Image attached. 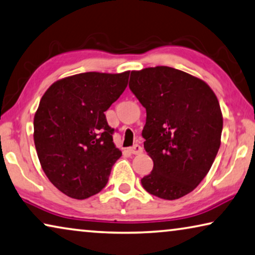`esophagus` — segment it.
I'll return each mask as SVG.
<instances>
[{
  "instance_id": "obj_1",
  "label": "esophagus",
  "mask_w": 255,
  "mask_h": 255,
  "mask_svg": "<svg viewBox=\"0 0 255 255\" xmlns=\"http://www.w3.org/2000/svg\"><path fill=\"white\" fill-rule=\"evenodd\" d=\"M129 152L132 154H140L143 152V147L138 145V144H135V145H132L131 147H129Z\"/></svg>"
}]
</instances>
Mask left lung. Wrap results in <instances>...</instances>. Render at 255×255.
Here are the masks:
<instances>
[{"mask_svg":"<svg viewBox=\"0 0 255 255\" xmlns=\"http://www.w3.org/2000/svg\"><path fill=\"white\" fill-rule=\"evenodd\" d=\"M129 89L146 110L142 136L153 169L140 180L147 192L174 200L207 175L221 144L223 118L203 80L168 66L131 71Z\"/></svg>","mask_w":255,"mask_h":255,"instance_id":"8db88e82","label":"left lung"}]
</instances>
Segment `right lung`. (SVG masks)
Returning a JSON list of instances; mask_svg holds the SVG:
<instances>
[{"instance_id": "right-lung-1", "label": "right lung", "mask_w": 255, "mask_h": 255, "mask_svg": "<svg viewBox=\"0 0 255 255\" xmlns=\"http://www.w3.org/2000/svg\"><path fill=\"white\" fill-rule=\"evenodd\" d=\"M129 71L87 72L58 80L41 98L34 117V143L43 172L74 199L96 195L121 157L105 111L126 89Z\"/></svg>"}]
</instances>
